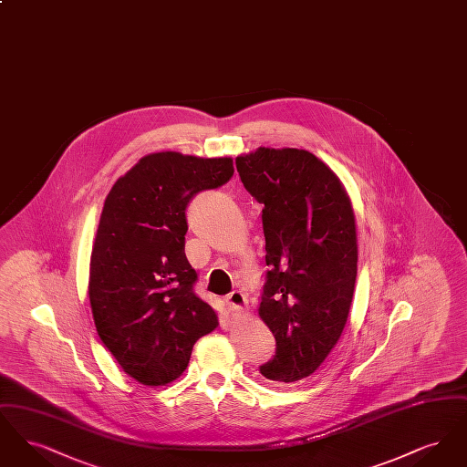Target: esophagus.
Instances as JSON below:
<instances>
[{"mask_svg":"<svg viewBox=\"0 0 467 467\" xmlns=\"http://www.w3.org/2000/svg\"><path fill=\"white\" fill-rule=\"evenodd\" d=\"M225 305L231 311H244L246 306V297L242 290H233L225 296Z\"/></svg>","mask_w":467,"mask_h":467,"instance_id":"1","label":"esophagus"}]
</instances>
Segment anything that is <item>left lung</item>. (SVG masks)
I'll return each mask as SVG.
<instances>
[{"label": "left lung", "mask_w": 467, "mask_h": 467, "mask_svg": "<svg viewBox=\"0 0 467 467\" xmlns=\"http://www.w3.org/2000/svg\"><path fill=\"white\" fill-rule=\"evenodd\" d=\"M244 189L265 204L266 276L259 315L276 350L259 368L273 381L313 375L348 318L357 278L356 217L329 166L308 150L236 157Z\"/></svg>", "instance_id": "8db88e82"}]
</instances>
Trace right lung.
Segmentation results:
<instances>
[{"label": "right lung", "instance_id": "1", "mask_svg": "<svg viewBox=\"0 0 467 467\" xmlns=\"http://www.w3.org/2000/svg\"><path fill=\"white\" fill-rule=\"evenodd\" d=\"M233 173L231 157L157 152L140 159L105 200L90 254V308L103 345L143 385L177 379L194 343L219 324L194 292L185 210Z\"/></svg>", "mask_w": 467, "mask_h": 467}]
</instances>
